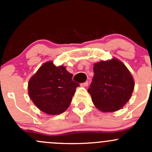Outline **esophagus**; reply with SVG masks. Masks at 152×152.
Masks as SVG:
<instances>
[{
    "instance_id": "1",
    "label": "esophagus",
    "mask_w": 152,
    "mask_h": 152,
    "mask_svg": "<svg viewBox=\"0 0 152 152\" xmlns=\"http://www.w3.org/2000/svg\"><path fill=\"white\" fill-rule=\"evenodd\" d=\"M81 85H82V87H87V86H88V81L85 82V83H82Z\"/></svg>"
}]
</instances>
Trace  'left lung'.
<instances>
[{"instance_id":"8db88e82","label":"left lung","mask_w":152,"mask_h":152,"mask_svg":"<svg viewBox=\"0 0 152 152\" xmlns=\"http://www.w3.org/2000/svg\"><path fill=\"white\" fill-rule=\"evenodd\" d=\"M94 77L87 90L95 107L103 113L121 110L132 95L134 81L118 59L102 60L93 65Z\"/></svg>"}]
</instances>
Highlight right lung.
Segmentation results:
<instances>
[{"label": "right lung", "mask_w": 152, "mask_h": 152, "mask_svg": "<svg viewBox=\"0 0 152 152\" xmlns=\"http://www.w3.org/2000/svg\"><path fill=\"white\" fill-rule=\"evenodd\" d=\"M72 77L65 66L48 61L29 79V97L40 111L50 115L61 114L69 107L79 85Z\"/></svg>", "instance_id": "obj_1"}]
</instances>
